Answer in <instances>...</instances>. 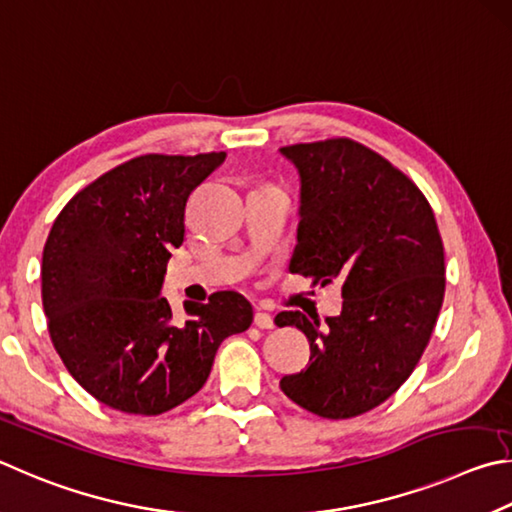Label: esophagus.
I'll return each mask as SVG.
<instances>
[{
    "label": "esophagus",
    "mask_w": 512,
    "mask_h": 512,
    "mask_svg": "<svg viewBox=\"0 0 512 512\" xmlns=\"http://www.w3.org/2000/svg\"><path fill=\"white\" fill-rule=\"evenodd\" d=\"M254 324H256L258 328H263V330H272V328H274V317L270 315V312L256 310V315H254Z\"/></svg>",
    "instance_id": "1"
}]
</instances>
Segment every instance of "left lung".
Wrapping results in <instances>:
<instances>
[{"instance_id": "8db88e82", "label": "left lung", "mask_w": 512, "mask_h": 512, "mask_svg": "<svg viewBox=\"0 0 512 512\" xmlns=\"http://www.w3.org/2000/svg\"><path fill=\"white\" fill-rule=\"evenodd\" d=\"M299 170V245L290 272L342 283V315L279 312L310 342L306 369L281 389L321 418L382 405L416 369L445 297V254L432 206L378 152L353 139L281 148Z\"/></svg>"}]
</instances>
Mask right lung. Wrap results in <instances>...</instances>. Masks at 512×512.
<instances>
[{
    "label": "right lung",
    "instance_id": "obj_1",
    "mask_svg": "<svg viewBox=\"0 0 512 512\" xmlns=\"http://www.w3.org/2000/svg\"><path fill=\"white\" fill-rule=\"evenodd\" d=\"M141 155L107 170L67 202L42 251V306L67 371L103 405L157 416L195 396L218 346L251 326L242 294L161 297L170 251L184 242L186 202L224 161Z\"/></svg>",
    "mask_w": 512,
    "mask_h": 512
}]
</instances>
